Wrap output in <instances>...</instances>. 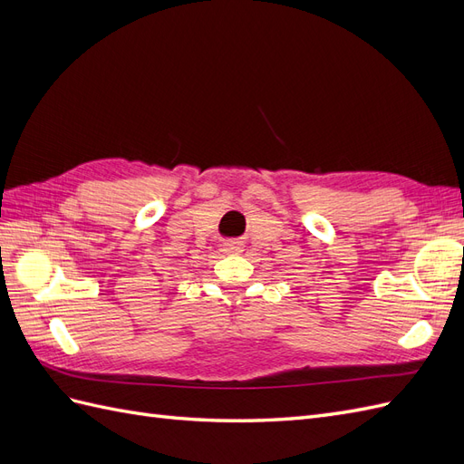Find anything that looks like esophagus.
Wrapping results in <instances>:
<instances>
[{"label": "esophagus", "instance_id": "obj_1", "mask_svg": "<svg viewBox=\"0 0 464 464\" xmlns=\"http://www.w3.org/2000/svg\"><path fill=\"white\" fill-rule=\"evenodd\" d=\"M224 251H227V254H230V256H237V254H242V251H244V246L240 242H227V244H224Z\"/></svg>", "mask_w": 464, "mask_h": 464}]
</instances>
